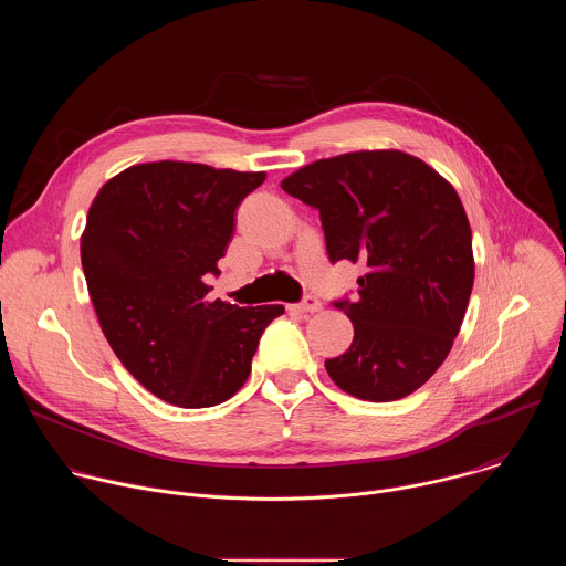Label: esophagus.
I'll use <instances>...</instances> for the list:
<instances>
[{"label": "esophagus", "mask_w": 566, "mask_h": 566, "mask_svg": "<svg viewBox=\"0 0 566 566\" xmlns=\"http://www.w3.org/2000/svg\"><path fill=\"white\" fill-rule=\"evenodd\" d=\"M293 308L300 311V313H315V311L322 308V302H319L315 295H306V297H304L300 304H295Z\"/></svg>", "instance_id": "34e87169"}]
</instances>
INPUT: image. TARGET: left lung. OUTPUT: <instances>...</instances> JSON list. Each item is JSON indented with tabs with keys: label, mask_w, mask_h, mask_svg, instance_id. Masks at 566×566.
<instances>
[{
	"label": "left lung",
	"mask_w": 566,
	"mask_h": 566,
	"mask_svg": "<svg viewBox=\"0 0 566 566\" xmlns=\"http://www.w3.org/2000/svg\"><path fill=\"white\" fill-rule=\"evenodd\" d=\"M319 212L332 264H365L352 347L325 367L347 394L387 402L419 389L452 349L474 282L472 232L454 188L398 149L319 158L282 181Z\"/></svg>",
	"instance_id": "1"
}]
</instances>
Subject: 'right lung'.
Wrapping results in <instances>:
<instances>
[{
  "mask_svg": "<svg viewBox=\"0 0 566 566\" xmlns=\"http://www.w3.org/2000/svg\"><path fill=\"white\" fill-rule=\"evenodd\" d=\"M264 172L156 160L123 170L96 195L80 258L101 329L125 369L179 408H212L251 374L282 304L206 300L241 199Z\"/></svg>",
  "mask_w": 566,
  "mask_h": 566,
  "instance_id": "1",
  "label": "right lung"
}]
</instances>
